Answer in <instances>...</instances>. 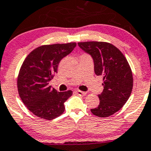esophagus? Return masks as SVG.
Listing matches in <instances>:
<instances>
[{"instance_id":"obj_1","label":"esophagus","mask_w":151,"mask_h":151,"mask_svg":"<svg viewBox=\"0 0 151 151\" xmlns=\"http://www.w3.org/2000/svg\"><path fill=\"white\" fill-rule=\"evenodd\" d=\"M77 95H80V96H85V95H87V92H85V91H80V90H77L76 91Z\"/></svg>"}]
</instances>
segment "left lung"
Here are the masks:
<instances>
[{"instance_id": "8db88e82", "label": "left lung", "mask_w": 151, "mask_h": 151, "mask_svg": "<svg viewBox=\"0 0 151 151\" xmlns=\"http://www.w3.org/2000/svg\"><path fill=\"white\" fill-rule=\"evenodd\" d=\"M92 56L96 75L103 76L104 91L98 95L100 104L91 109L93 115L106 118L123 107L132 92V70L124 55L115 45L105 42H78Z\"/></svg>"}]
</instances>
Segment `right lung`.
<instances>
[{
  "label": "right lung",
  "instance_id": "obj_1",
  "mask_svg": "<svg viewBox=\"0 0 151 151\" xmlns=\"http://www.w3.org/2000/svg\"><path fill=\"white\" fill-rule=\"evenodd\" d=\"M76 42L39 46L27 55L17 78L18 95L28 109L36 116L52 120L64 112V103L72 91H56L49 82L57 73L62 59L71 53Z\"/></svg>",
  "mask_w": 151,
  "mask_h": 151
}]
</instances>
